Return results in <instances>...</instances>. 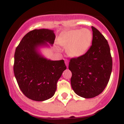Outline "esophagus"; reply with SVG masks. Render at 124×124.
<instances>
[{"mask_svg":"<svg viewBox=\"0 0 124 124\" xmlns=\"http://www.w3.org/2000/svg\"><path fill=\"white\" fill-rule=\"evenodd\" d=\"M65 64H66L67 68H68V64H69V61H68V59H65Z\"/></svg>","mask_w":124,"mask_h":124,"instance_id":"1","label":"esophagus"}]
</instances>
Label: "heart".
<instances>
[{"label": "heart", "instance_id": "heart-1", "mask_svg": "<svg viewBox=\"0 0 124 124\" xmlns=\"http://www.w3.org/2000/svg\"><path fill=\"white\" fill-rule=\"evenodd\" d=\"M92 41V33L88 29L71 30L63 32L57 39L58 44L66 47L69 56L79 57L87 51Z\"/></svg>", "mask_w": 124, "mask_h": 124}]
</instances>
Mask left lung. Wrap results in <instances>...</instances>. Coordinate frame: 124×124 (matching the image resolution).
<instances>
[{
  "label": "left lung",
  "mask_w": 124,
  "mask_h": 124,
  "mask_svg": "<svg viewBox=\"0 0 124 124\" xmlns=\"http://www.w3.org/2000/svg\"><path fill=\"white\" fill-rule=\"evenodd\" d=\"M92 45L84 55L71 58L69 69L72 75L71 86L75 93L85 98L94 97L103 92L108 83L112 61L107 41L92 26Z\"/></svg>",
  "instance_id": "left-lung-1"
}]
</instances>
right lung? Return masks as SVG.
<instances>
[{
    "instance_id": "add662e5",
    "label": "right lung",
    "mask_w": 124,
    "mask_h": 124,
    "mask_svg": "<svg viewBox=\"0 0 124 124\" xmlns=\"http://www.w3.org/2000/svg\"><path fill=\"white\" fill-rule=\"evenodd\" d=\"M55 35L48 29L34 30L26 34L16 49L14 73L23 93L32 100L52 97L66 66L63 60L51 61L38 52L37 48L54 44Z\"/></svg>"
}]
</instances>
